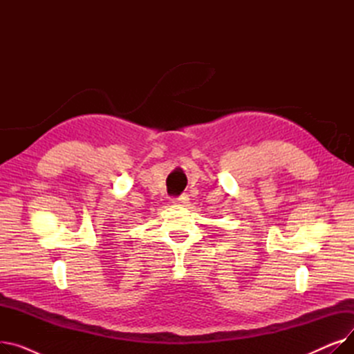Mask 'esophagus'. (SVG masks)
<instances>
[{
	"label": "esophagus",
	"instance_id": "esophagus-1",
	"mask_svg": "<svg viewBox=\"0 0 354 354\" xmlns=\"http://www.w3.org/2000/svg\"><path fill=\"white\" fill-rule=\"evenodd\" d=\"M188 201H189L188 195H179V196L172 198V202L179 203V205H185V203H188Z\"/></svg>",
	"mask_w": 354,
	"mask_h": 354
}]
</instances>
